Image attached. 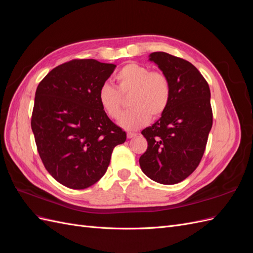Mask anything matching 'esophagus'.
Here are the masks:
<instances>
[{
    "label": "esophagus",
    "instance_id": "34e87169",
    "mask_svg": "<svg viewBox=\"0 0 253 253\" xmlns=\"http://www.w3.org/2000/svg\"><path fill=\"white\" fill-rule=\"evenodd\" d=\"M126 136H127V138H128V139H131V138H134V137H136V136H137V134H136V133H134V132H127Z\"/></svg>",
    "mask_w": 253,
    "mask_h": 253
}]
</instances>
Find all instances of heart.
Returning a JSON list of instances; mask_svg holds the SVG:
<instances>
[{"instance_id":"obj_1","label":"heart","mask_w":253,"mask_h":253,"mask_svg":"<svg viewBox=\"0 0 253 253\" xmlns=\"http://www.w3.org/2000/svg\"><path fill=\"white\" fill-rule=\"evenodd\" d=\"M116 87L103 84L98 91V101L102 110L117 119L122 110V97L131 95V106L119 119V126L127 131L148 125L151 117L157 118L166 112L171 100V82L168 76L136 63L125 65L115 76Z\"/></svg>"}]
</instances>
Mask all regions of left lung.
<instances>
[{
    "mask_svg": "<svg viewBox=\"0 0 253 253\" xmlns=\"http://www.w3.org/2000/svg\"><path fill=\"white\" fill-rule=\"evenodd\" d=\"M171 82L166 112L141 134L148 149L139 158L142 172L163 185L186 179L200 165L212 127L210 88L197 68L164 51L149 56Z\"/></svg>",
    "mask_w": 253,
    "mask_h": 253,
    "instance_id": "left-lung-1",
    "label": "left lung"
}]
</instances>
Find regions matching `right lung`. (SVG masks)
Listing matches in <instances>:
<instances>
[{"label":"right lung","instance_id":"1","mask_svg":"<svg viewBox=\"0 0 253 253\" xmlns=\"http://www.w3.org/2000/svg\"><path fill=\"white\" fill-rule=\"evenodd\" d=\"M116 68L94 59L53 68L36 90L32 129L45 169L63 186L85 189L105 174L114 148L126 139L98 101Z\"/></svg>","mask_w":253,"mask_h":253}]
</instances>
